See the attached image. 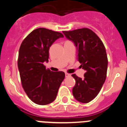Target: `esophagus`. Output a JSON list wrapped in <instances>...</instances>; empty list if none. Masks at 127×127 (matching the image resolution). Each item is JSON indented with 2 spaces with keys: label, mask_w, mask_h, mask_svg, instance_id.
I'll return each mask as SVG.
<instances>
[{
  "label": "esophagus",
  "mask_w": 127,
  "mask_h": 127,
  "mask_svg": "<svg viewBox=\"0 0 127 127\" xmlns=\"http://www.w3.org/2000/svg\"><path fill=\"white\" fill-rule=\"evenodd\" d=\"M70 76V74H68V73H65V77H69Z\"/></svg>",
  "instance_id": "obj_1"
}]
</instances>
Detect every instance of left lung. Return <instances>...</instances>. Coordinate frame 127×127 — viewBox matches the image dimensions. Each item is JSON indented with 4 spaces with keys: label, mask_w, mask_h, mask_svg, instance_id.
Returning <instances> with one entry per match:
<instances>
[{
    "label": "left lung",
    "mask_w": 127,
    "mask_h": 127,
    "mask_svg": "<svg viewBox=\"0 0 127 127\" xmlns=\"http://www.w3.org/2000/svg\"><path fill=\"white\" fill-rule=\"evenodd\" d=\"M63 33L74 43L77 60L86 72L83 79L72 75L76 80L72 94L77 101L88 103L98 95L106 79L108 60L105 46L97 35L87 28Z\"/></svg>",
    "instance_id": "left-lung-1"
}]
</instances>
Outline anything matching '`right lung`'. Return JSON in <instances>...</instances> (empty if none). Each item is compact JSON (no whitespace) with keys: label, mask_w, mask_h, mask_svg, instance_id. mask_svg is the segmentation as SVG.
<instances>
[{"label":"right lung","mask_w":127,"mask_h":127,"mask_svg":"<svg viewBox=\"0 0 127 127\" xmlns=\"http://www.w3.org/2000/svg\"><path fill=\"white\" fill-rule=\"evenodd\" d=\"M60 37L64 35L60 32L39 28L29 33L20 46L18 67L22 86L29 98L38 105L53 102L65 78L64 72H52L43 64L48 62L50 46Z\"/></svg>","instance_id":"right-lung-1"}]
</instances>
